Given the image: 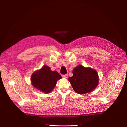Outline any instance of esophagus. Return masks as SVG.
Returning <instances> with one entry per match:
<instances>
[{
    "label": "esophagus",
    "instance_id": "1",
    "mask_svg": "<svg viewBox=\"0 0 127 127\" xmlns=\"http://www.w3.org/2000/svg\"><path fill=\"white\" fill-rule=\"evenodd\" d=\"M62 77H63V78H65V79L67 78V77H68V75H67V74L63 75H62Z\"/></svg>",
    "mask_w": 127,
    "mask_h": 127
}]
</instances>
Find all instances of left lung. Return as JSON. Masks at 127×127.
Segmentation results:
<instances>
[{"label": "left lung", "mask_w": 127, "mask_h": 127, "mask_svg": "<svg viewBox=\"0 0 127 127\" xmlns=\"http://www.w3.org/2000/svg\"><path fill=\"white\" fill-rule=\"evenodd\" d=\"M73 76L68 81L76 93L85 94L96 89L99 83V76L96 70L79 65L72 70Z\"/></svg>", "instance_id": "obj_1"}]
</instances>
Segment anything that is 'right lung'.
Returning <instances> with one entry per match:
<instances>
[{
	"label": "right lung",
	"mask_w": 127,
	"mask_h": 127,
	"mask_svg": "<svg viewBox=\"0 0 127 127\" xmlns=\"http://www.w3.org/2000/svg\"><path fill=\"white\" fill-rule=\"evenodd\" d=\"M61 78V76L57 71H52L48 66L44 65L33 73L31 82L36 89L48 94L55 88L58 80Z\"/></svg>",
	"instance_id": "add662e5"
}]
</instances>
